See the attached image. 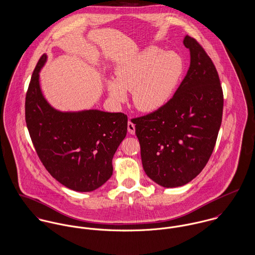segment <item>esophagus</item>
<instances>
[{"label": "esophagus", "mask_w": 255, "mask_h": 255, "mask_svg": "<svg viewBox=\"0 0 255 255\" xmlns=\"http://www.w3.org/2000/svg\"><path fill=\"white\" fill-rule=\"evenodd\" d=\"M128 132H129L131 135H134V134H135V125H134V123H133L131 120L128 121Z\"/></svg>", "instance_id": "obj_1"}]
</instances>
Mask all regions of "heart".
<instances>
[{
	"label": "heart",
	"instance_id": "1",
	"mask_svg": "<svg viewBox=\"0 0 255 255\" xmlns=\"http://www.w3.org/2000/svg\"><path fill=\"white\" fill-rule=\"evenodd\" d=\"M183 70V60L177 54L148 47L117 65L116 79H108L106 83L109 97L115 105H121L130 91L139 111L156 112L169 102Z\"/></svg>",
	"mask_w": 255,
	"mask_h": 255
}]
</instances>
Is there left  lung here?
I'll use <instances>...</instances> for the list:
<instances>
[{
	"label": "left lung",
	"instance_id": "1",
	"mask_svg": "<svg viewBox=\"0 0 255 255\" xmlns=\"http://www.w3.org/2000/svg\"><path fill=\"white\" fill-rule=\"evenodd\" d=\"M189 70L173 98L160 110L133 119L145 174L164 188L181 187L204 168L222 122L223 92L217 70L196 39Z\"/></svg>",
	"mask_w": 255,
	"mask_h": 255
}]
</instances>
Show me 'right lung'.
<instances>
[{"instance_id":"right-lung-1","label":"right lung","mask_w":255,"mask_h":255,"mask_svg":"<svg viewBox=\"0 0 255 255\" xmlns=\"http://www.w3.org/2000/svg\"><path fill=\"white\" fill-rule=\"evenodd\" d=\"M47 55L39 59L25 99L29 134L42 163L66 188L92 192L113 175V158L127 134V115L99 110L60 112L45 99L40 71Z\"/></svg>"}]
</instances>
